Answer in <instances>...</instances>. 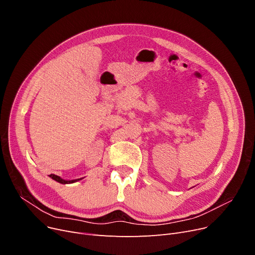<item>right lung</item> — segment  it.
Instances as JSON below:
<instances>
[{"mask_svg": "<svg viewBox=\"0 0 255 255\" xmlns=\"http://www.w3.org/2000/svg\"><path fill=\"white\" fill-rule=\"evenodd\" d=\"M49 177L51 178V179H53L55 181H57V182H59V183H61V184H70V183H74V182H76V181H78V180H80V179H77V180H71V181H66V180H64V179H62V178H60L59 176H56V175H49Z\"/></svg>", "mask_w": 255, "mask_h": 255, "instance_id": "obj_1", "label": "right lung"}]
</instances>
